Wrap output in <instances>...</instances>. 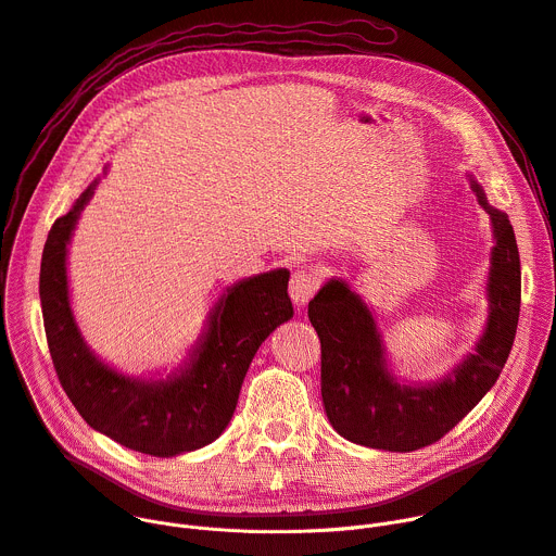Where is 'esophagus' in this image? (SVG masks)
I'll use <instances>...</instances> for the list:
<instances>
[{"instance_id": "34e87169", "label": "esophagus", "mask_w": 556, "mask_h": 556, "mask_svg": "<svg viewBox=\"0 0 556 556\" xmlns=\"http://www.w3.org/2000/svg\"><path fill=\"white\" fill-rule=\"evenodd\" d=\"M318 285H320V280L314 274H309L305 269L295 271L291 276V280H289V295H291L293 305L295 307H305L309 303V298L316 293Z\"/></svg>"}]
</instances>
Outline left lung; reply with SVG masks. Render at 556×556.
<instances>
[{"label": "left lung", "mask_w": 556, "mask_h": 556, "mask_svg": "<svg viewBox=\"0 0 556 556\" xmlns=\"http://www.w3.org/2000/svg\"><path fill=\"white\" fill-rule=\"evenodd\" d=\"M479 204L492 223L494 247L485 282L488 320L475 350L443 378L403 382L388 363L376 314L343 278L327 280L309 320L320 338V392L333 430L371 450L414 452L437 443L472 412L496 382L521 312V261L507 213L494 208L472 178Z\"/></svg>", "instance_id": "8db88e82"}]
</instances>
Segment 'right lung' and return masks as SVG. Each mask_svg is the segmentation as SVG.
I'll use <instances>...</instances> for the list:
<instances>
[{
  "instance_id": "add662e5",
  "label": "right lung",
  "mask_w": 556,
  "mask_h": 556,
  "mask_svg": "<svg viewBox=\"0 0 556 556\" xmlns=\"http://www.w3.org/2000/svg\"><path fill=\"white\" fill-rule=\"evenodd\" d=\"M98 182L55 220L41 253L39 301L58 378L81 418L115 443L162 458L200 450L229 425L255 352L276 327L293 318L289 271L274 269L227 287L174 371L157 378L126 376L87 345L68 295V244Z\"/></svg>"
}]
</instances>
